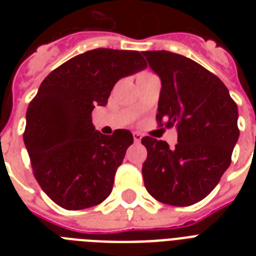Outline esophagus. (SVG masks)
Returning a JSON list of instances; mask_svg holds the SVG:
<instances>
[{"instance_id":"esophagus-1","label":"esophagus","mask_w":256,"mask_h":256,"mask_svg":"<svg viewBox=\"0 0 256 256\" xmlns=\"http://www.w3.org/2000/svg\"><path fill=\"white\" fill-rule=\"evenodd\" d=\"M132 138H134V142H140L142 140V134L140 132H132Z\"/></svg>"}]
</instances>
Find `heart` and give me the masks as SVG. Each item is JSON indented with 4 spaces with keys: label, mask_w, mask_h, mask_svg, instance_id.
I'll list each match as a JSON object with an SVG mask.
<instances>
[{
    "label": "heart",
    "mask_w": 256,
    "mask_h": 256,
    "mask_svg": "<svg viewBox=\"0 0 256 256\" xmlns=\"http://www.w3.org/2000/svg\"><path fill=\"white\" fill-rule=\"evenodd\" d=\"M144 74H148V73H144Z\"/></svg>",
    "instance_id": "1"
}]
</instances>
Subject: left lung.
Listing matches in <instances>:
<instances>
[{
  "label": "left lung",
  "mask_w": 256,
  "mask_h": 256,
  "mask_svg": "<svg viewBox=\"0 0 256 256\" xmlns=\"http://www.w3.org/2000/svg\"><path fill=\"white\" fill-rule=\"evenodd\" d=\"M160 80L158 122L175 126L178 144L144 136V187L171 206H190L214 190L238 142V106L220 80L190 58L166 50L144 52Z\"/></svg>",
  "instance_id": "8db88e82"
}]
</instances>
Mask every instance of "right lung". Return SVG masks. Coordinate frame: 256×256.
Masks as SVG:
<instances>
[{
  "mask_svg": "<svg viewBox=\"0 0 256 256\" xmlns=\"http://www.w3.org/2000/svg\"><path fill=\"white\" fill-rule=\"evenodd\" d=\"M148 68L140 52L96 49L76 56L42 81L26 112L24 134L38 184L66 210L100 204L132 144L128 130L104 136L92 108L106 106L120 78Z\"/></svg>",
  "mask_w": 256,
  "mask_h": 256,
  "instance_id": "obj_1",
  "label": "right lung"
}]
</instances>
